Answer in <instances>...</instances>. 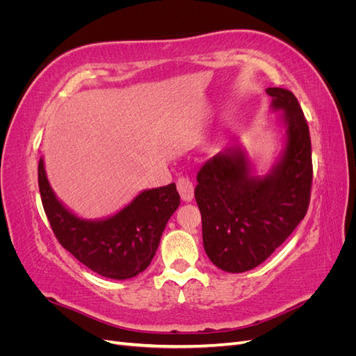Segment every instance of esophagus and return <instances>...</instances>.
Wrapping results in <instances>:
<instances>
[{"instance_id":"34e87169","label":"esophagus","mask_w":356,"mask_h":356,"mask_svg":"<svg viewBox=\"0 0 356 356\" xmlns=\"http://www.w3.org/2000/svg\"><path fill=\"white\" fill-rule=\"evenodd\" d=\"M177 187L179 191V196L184 202H191L195 197V186L188 178H179L177 181Z\"/></svg>"}]
</instances>
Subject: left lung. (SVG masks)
<instances>
[{
  "mask_svg": "<svg viewBox=\"0 0 356 356\" xmlns=\"http://www.w3.org/2000/svg\"><path fill=\"white\" fill-rule=\"evenodd\" d=\"M282 147L264 175L242 144L213 156L197 174L204 252L218 268L242 273L261 264L305 218L310 200L309 126L293 92L268 88Z\"/></svg>",
  "mask_w": 356,
  "mask_h": 356,
  "instance_id": "1",
  "label": "left lung"
}]
</instances>
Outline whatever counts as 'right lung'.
Here are the masks:
<instances>
[{
	"label": "right lung",
	"mask_w": 356,
	"mask_h": 356,
	"mask_svg": "<svg viewBox=\"0 0 356 356\" xmlns=\"http://www.w3.org/2000/svg\"><path fill=\"white\" fill-rule=\"evenodd\" d=\"M38 187L59 243L95 273L117 281L134 277L149 266L169 218L179 207L177 186L172 182L143 190L108 217L81 218L51 188L42 156L38 163Z\"/></svg>",
	"instance_id": "obj_1"
}]
</instances>
